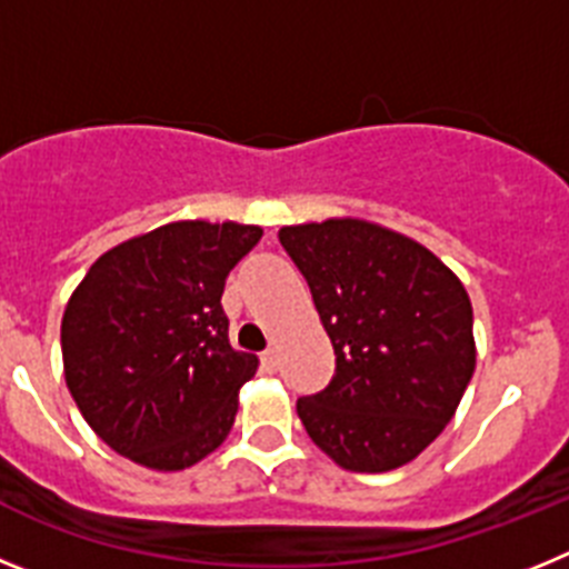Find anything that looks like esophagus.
I'll return each instance as SVG.
<instances>
[{
  "label": "esophagus",
  "mask_w": 569,
  "mask_h": 569,
  "mask_svg": "<svg viewBox=\"0 0 569 569\" xmlns=\"http://www.w3.org/2000/svg\"><path fill=\"white\" fill-rule=\"evenodd\" d=\"M261 367H264L268 373H273L276 367H279V350H276V347H270V350L261 353Z\"/></svg>",
  "instance_id": "34e87169"
}]
</instances>
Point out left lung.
I'll return each instance as SVG.
<instances>
[{
  "mask_svg": "<svg viewBox=\"0 0 569 569\" xmlns=\"http://www.w3.org/2000/svg\"><path fill=\"white\" fill-rule=\"evenodd\" d=\"M279 241L336 353L330 385L296 405L301 425L350 472L410 465L453 419L476 370L465 284L425 244L356 216L284 224Z\"/></svg>",
  "mask_w": 569,
  "mask_h": 569,
  "instance_id": "obj_1",
  "label": "left lung"
}]
</instances>
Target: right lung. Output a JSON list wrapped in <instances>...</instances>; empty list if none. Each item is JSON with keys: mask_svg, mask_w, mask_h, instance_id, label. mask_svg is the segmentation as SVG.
Wrapping results in <instances>:
<instances>
[{"mask_svg": "<svg viewBox=\"0 0 569 569\" xmlns=\"http://www.w3.org/2000/svg\"><path fill=\"white\" fill-rule=\"evenodd\" d=\"M261 233L182 219L90 264L64 305L62 367L79 413L110 450L179 472L228 439L259 359L230 345L224 279Z\"/></svg>", "mask_w": 569, "mask_h": 569, "instance_id": "1", "label": "right lung"}]
</instances>
